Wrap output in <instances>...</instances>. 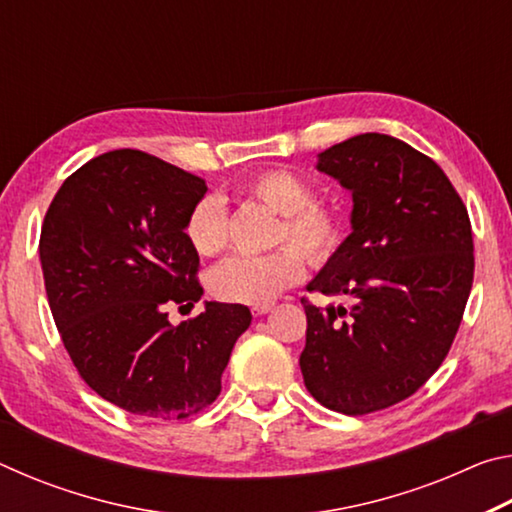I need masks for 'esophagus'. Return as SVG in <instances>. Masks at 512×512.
<instances>
[{"label":"esophagus","instance_id":"obj_1","mask_svg":"<svg viewBox=\"0 0 512 512\" xmlns=\"http://www.w3.org/2000/svg\"><path fill=\"white\" fill-rule=\"evenodd\" d=\"M273 309V305H257V307H253V314L255 316H264V314H268V311Z\"/></svg>","mask_w":512,"mask_h":512}]
</instances>
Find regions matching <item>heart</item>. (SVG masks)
I'll return each mask as SVG.
<instances>
[{
	"label": "heart",
	"instance_id": "1",
	"mask_svg": "<svg viewBox=\"0 0 512 512\" xmlns=\"http://www.w3.org/2000/svg\"><path fill=\"white\" fill-rule=\"evenodd\" d=\"M244 189L250 198L280 214L273 241L293 248H280L262 257H232L214 268L210 289L225 302L271 305L305 273L301 252L316 266L334 259L345 239V219L339 207L316 203L309 180L289 169L259 171ZM185 235L198 255L223 253L228 246V207L223 198L214 194L198 198L187 214Z\"/></svg>",
	"mask_w": 512,
	"mask_h": 512
}]
</instances>
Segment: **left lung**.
I'll return each mask as SVG.
<instances>
[{
    "label": "left lung",
    "mask_w": 512,
    "mask_h": 512,
    "mask_svg": "<svg viewBox=\"0 0 512 512\" xmlns=\"http://www.w3.org/2000/svg\"><path fill=\"white\" fill-rule=\"evenodd\" d=\"M318 171L352 192V232L307 291V391L345 415L406 400L445 361L474 280L472 225L445 171L391 135L363 133L318 153Z\"/></svg>",
    "instance_id": "1"
}]
</instances>
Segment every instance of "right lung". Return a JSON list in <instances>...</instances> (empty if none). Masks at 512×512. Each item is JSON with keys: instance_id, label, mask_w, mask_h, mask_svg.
Returning <instances> with one entry per match:
<instances>
[{"instance_id": "obj_1", "label": "right lung", "mask_w": 512, "mask_h": 512, "mask_svg": "<svg viewBox=\"0 0 512 512\" xmlns=\"http://www.w3.org/2000/svg\"><path fill=\"white\" fill-rule=\"evenodd\" d=\"M203 178L135 149L108 151L69 176L40 232L51 314L94 393L128 413L185 420L221 393L250 309L205 302L178 327L167 305L194 307L198 253L185 235Z\"/></svg>"}]
</instances>
